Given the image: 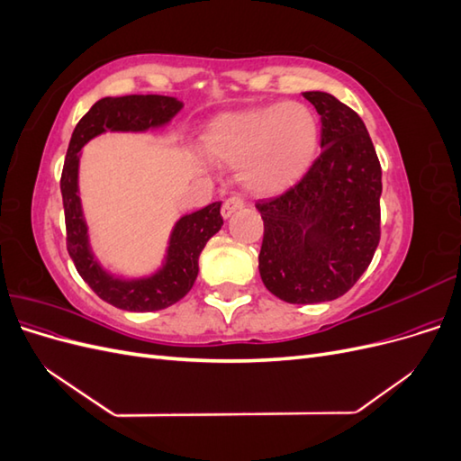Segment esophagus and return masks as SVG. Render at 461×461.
I'll return each mask as SVG.
<instances>
[{
	"instance_id": "esophagus-1",
	"label": "esophagus",
	"mask_w": 461,
	"mask_h": 461,
	"mask_svg": "<svg viewBox=\"0 0 461 461\" xmlns=\"http://www.w3.org/2000/svg\"><path fill=\"white\" fill-rule=\"evenodd\" d=\"M244 203H246V202H244L240 196H230V198H227L225 203H222V207H221L222 217H225V219L230 217L232 213L239 212V209H242Z\"/></svg>"
}]
</instances>
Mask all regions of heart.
I'll list each match as a JSON object with an SVG mask.
<instances>
[{"label":"heart","mask_w":461,"mask_h":461,"mask_svg":"<svg viewBox=\"0 0 461 461\" xmlns=\"http://www.w3.org/2000/svg\"><path fill=\"white\" fill-rule=\"evenodd\" d=\"M319 140L313 111L285 102L221 115L205 129L207 156L240 165L242 185L265 196L286 188L312 161Z\"/></svg>","instance_id":"b5f03b06"}]
</instances>
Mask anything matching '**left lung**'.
<instances>
[{
  "label": "left lung",
  "mask_w": 461,
  "mask_h": 461,
  "mask_svg": "<svg viewBox=\"0 0 461 461\" xmlns=\"http://www.w3.org/2000/svg\"><path fill=\"white\" fill-rule=\"evenodd\" d=\"M321 115V156L263 219L259 275L288 303L337 300L364 275L381 240V163L364 121L327 92H303Z\"/></svg>",
  "instance_id": "left-lung-1"
}]
</instances>
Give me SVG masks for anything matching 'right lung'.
<instances>
[{
    "mask_svg": "<svg viewBox=\"0 0 461 461\" xmlns=\"http://www.w3.org/2000/svg\"><path fill=\"white\" fill-rule=\"evenodd\" d=\"M183 102L169 95H121L95 102L78 121L68 142L61 173V196L65 207L67 249L78 275L104 302L127 312H158L185 298L198 276V258L207 240L222 225L221 202L200 212L180 217L171 232L163 267L144 278H117L94 259L88 244V227L82 217L78 198L80 149L94 136L107 131L144 132L169 122Z\"/></svg>",
    "mask_w": 461,
    "mask_h": 461,
    "instance_id": "1",
    "label": "right lung"
}]
</instances>
